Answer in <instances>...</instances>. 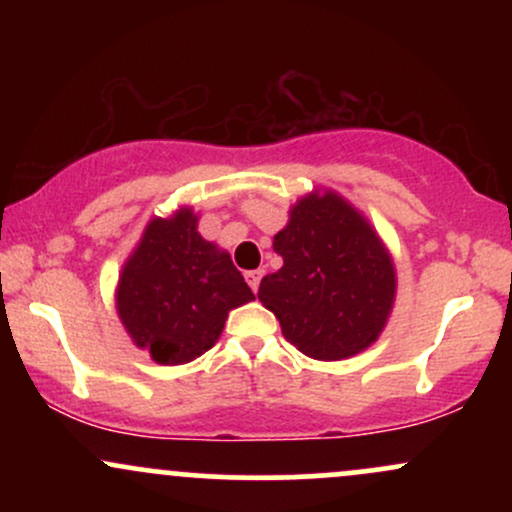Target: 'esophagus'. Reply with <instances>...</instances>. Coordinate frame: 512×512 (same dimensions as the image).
Listing matches in <instances>:
<instances>
[{"label":"esophagus","instance_id":"34e87169","mask_svg":"<svg viewBox=\"0 0 512 512\" xmlns=\"http://www.w3.org/2000/svg\"><path fill=\"white\" fill-rule=\"evenodd\" d=\"M262 276H264V269H250V272H245V279H248V284H250L252 291L260 289Z\"/></svg>","mask_w":512,"mask_h":512}]
</instances>
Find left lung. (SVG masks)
I'll return each mask as SVG.
<instances>
[{
  "label": "left lung",
  "mask_w": 512,
  "mask_h": 512,
  "mask_svg": "<svg viewBox=\"0 0 512 512\" xmlns=\"http://www.w3.org/2000/svg\"><path fill=\"white\" fill-rule=\"evenodd\" d=\"M272 245L284 264L264 276L257 298L286 342L315 361H342L378 342L395 308L397 269L349 199L327 187L308 192Z\"/></svg>",
  "instance_id": "1"
}]
</instances>
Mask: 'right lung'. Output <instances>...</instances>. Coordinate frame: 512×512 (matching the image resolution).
<instances>
[{
    "instance_id": "add662e5",
    "label": "right lung",
    "mask_w": 512,
    "mask_h": 512,
    "mask_svg": "<svg viewBox=\"0 0 512 512\" xmlns=\"http://www.w3.org/2000/svg\"><path fill=\"white\" fill-rule=\"evenodd\" d=\"M197 223L192 207L154 216L117 276L122 327L161 366L195 361L219 342L228 313L255 301L231 255L199 236Z\"/></svg>"
}]
</instances>
